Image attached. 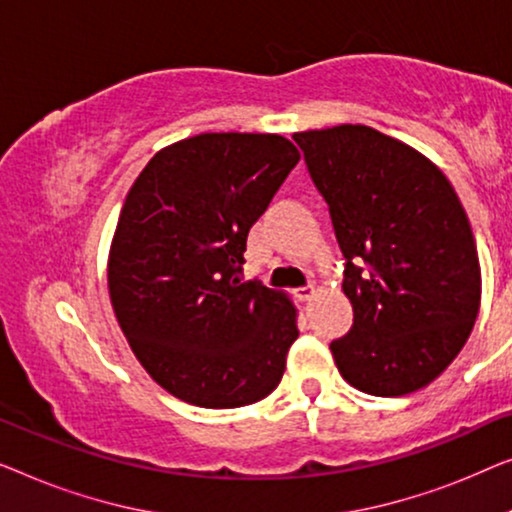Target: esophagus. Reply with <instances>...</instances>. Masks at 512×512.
Returning a JSON list of instances; mask_svg holds the SVG:
<instances>
[{
  "label": "esophagus",
  "mask_w": 512,
  "mask_h": 512,
  "mask_svg": "<svg viewBox=\"0 0 512 512\" xmlns=\"http://www.w3.org/2000/svg\"><path fill=\"white\" fill-rule=\"evenodd\" d=\"M294 294H297V299H301V301H311L315 297V287L304 285V287H299V290H294Z\"/></svg>",
  "instance_id": "34e87169"
}]
</instances>
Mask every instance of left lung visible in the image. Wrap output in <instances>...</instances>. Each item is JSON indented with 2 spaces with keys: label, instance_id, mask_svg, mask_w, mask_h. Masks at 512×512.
I'll use <instances>...</instances> for the list:
<instances>
[{
  "label": "left lung",
  "instance_id": "obj_1",
  "mask_svg": "<svg viewBox=\"0 0 512 512\" xmlns=\"http://www.w3.org/2000/svg\"><path fill=\"white\" fill-rule=\"evenodd\" d=\"M325 197L345 257L352 327L331 355L352 387L403 397L464 348L480 308V262L455 187L415 148L366 125L292 136Z\"/></svg>",
  "mask_w": 512,
  "mask_h": 512
}]
</instances>
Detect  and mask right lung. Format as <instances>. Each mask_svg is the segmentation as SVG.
I'll return each instance as SVG.
<instances>
[{"instance_id":"obj_1","label":"right lung","mask_w":512,"mask_h":512,"mask_svg":"<svg viewBox=\"0 0 512 512\" xmlns=\"http://www.w3.org/2000/svg\"><path fill=\"white\" fill-rule=\"evenodd\" d=\"M299 157L278 134H199L162 148L127 194L111 304L143 369L181 401L248 406L283 378L297 308L241 271L250 227Z\"/></svg>"}]
</instances>
